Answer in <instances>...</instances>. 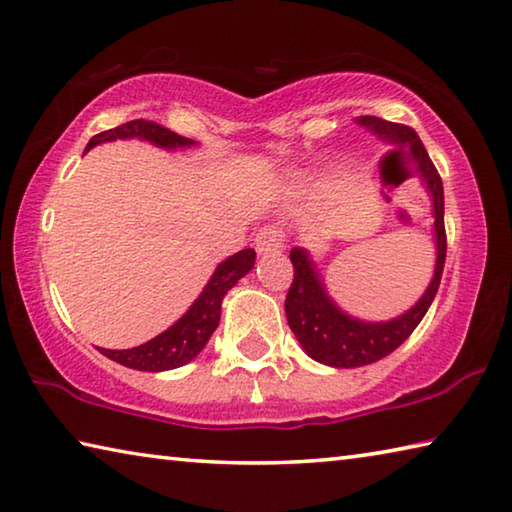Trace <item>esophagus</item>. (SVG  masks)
<instances>
[{
  "label": "esophagus",
  "instance_id": "34e87169",
  "mask_svg": "<svg viewBox=\"0 0 512 512\" xmlns=\"http://www.w3.org/2000/svg\"><path fill=\"white\" fill-rule=\"evenodd\" d=\"M284 246V237L282 232L273 228V225H266V228H262L257 232L255 237V248L259 255H271V253H277Z\"/></svg>",
  "mask_w": 512,
  "mask_h": 512
}]
</instances>
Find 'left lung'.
Returning a JSON list of instances; mask_svg holds the SVG:
<instances>
[{
  "instance_id": "obj_1",
  "label": "left lung",
  "mask_w": 512,
  "mask_h": 512,
  "mask_svg": "<svg viewBox=\"0 0 512 512\" xmlns=\"http://www.w3.org/2000/svg\"><path fill=\"white\" fill-rule=\"evenodd\" d=\"M359 124L370 128L372 133L384 137L386 142L397 144L395 151L404 149V144L411 146L413 160L418 162L420 178L427 185L433 198V228H436V273L418 305L406 311L404 316L388 320V323H361L345 316L343 311L327 298L323 282L318 280V273L311 264L309 255L302 248L291 250L293 264V282L284 300V311L291 332L296 334L302 348L311 359L334 368H359L384 359L393 350L409 339L413 329L420 325V320L427 314L433 298H436L440 277H443L445 257H447V232H445V196L443 180L438 169L433 167L429 153L424 151L418 133L411 126L395 124L381 117H359Z\"/></svg>"
}]
</instances>
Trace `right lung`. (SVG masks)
Segmentation results:
<instances>
[{"label": "right lung", "instance_id": "obj_1", "mask_svg": "<svg viewBox=\"0 0 512 512\" xmlns=\"http://www.w3.org/2000/svg\"><path fill=\"white\" fill-rule=\"evenodd\" d=\"M119 137H142V140H149L158 146H189L194 144L187 137L178 135L164 128L162 124H155L149 119H133L126 121L117 128H110V131H103L94 135L90 144L85 146V151H90L94 144L99 142H110L119 140ZM255 264V250L246 248L239 250L232 257L225 259L223 264L216 268L212 280L207 282L201 296L192 305V309L178 320L176 325L169 327L167 332L155 336L149 343L137 345L131 350H103L108 359L121 363V366L133 368V370H146V372H160V370H171L185 366L187 361H192L198 352L205 348V343L210 341V336L216 327H219L221 318V300L228 289L237 284L239 277H244L250 268Z\"/></svg>", "mask_w": 512, "mask_h": 512}]
</instances>
